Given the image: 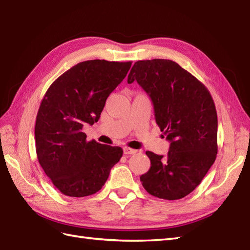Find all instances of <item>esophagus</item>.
<instances>
[{"label":"esophagus","instance_id":"1","mask_svg":"<svg viewBox=\"0 0 250 250\" xmlns=\"http://www.w3.org/2000/svg\"><path fill=\"white\" fill-rule=\"evenodd\" d=\"M137 152V150H135V149H132V148H130V147H124V153L125 154H134V153H136Z\"/></svg>","mask_w":250,"mask_h":250}]
</instances>
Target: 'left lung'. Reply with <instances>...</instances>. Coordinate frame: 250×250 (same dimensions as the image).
<instances>
[{"label":"left lung","instance_id":"1","mask_svg":"<svg viewBox=\"0 0 250 250\" xmlns=\"http://www.w3.org/2000/svg\"><path fill=\"white\" fill-rule=\"evenodd\" d=\"M134 81L151 98L156 124L170 142L165 158L146 151L151 166L139 179L150 195L181 199L198 187L215 162V104L199 80L170 60L136 62L127 83Z\"/></svg>","mask_w":250,"mask_h":250}]
</instances>
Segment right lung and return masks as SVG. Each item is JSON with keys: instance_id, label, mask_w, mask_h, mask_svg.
Returning a JSON list of instances; mask_svg holds the SVG:
<instances>
[{"instance_id": "add662e5", "label": "right lung", "mask_w": 250, "mask_h": 250, "mask_svg": "<svg viewBox=\"0 0 250 250\" xmlns=\"http://www.w3.org/2000/svg\"><path fill=\"white\" fill-rule=\"evenodd\" d=\"M131 65L104 60L79 62L46 90L35 125L36 153L45 175L63 195L97 193L123 156L120 147L87 142L82 129L99 120L107 97Z\"/></svg>"}]
</instances>
